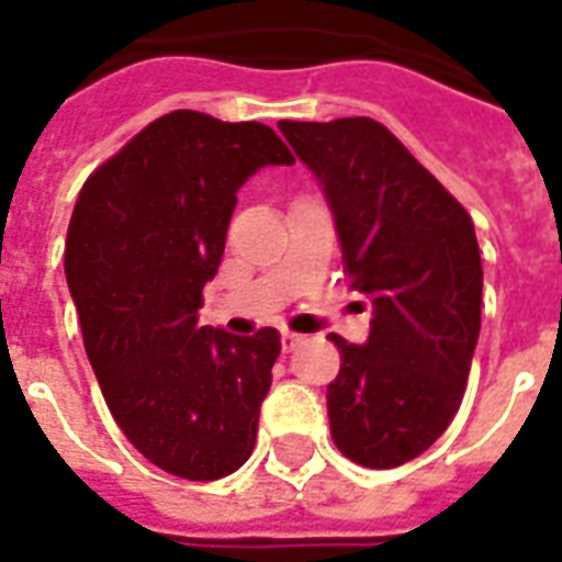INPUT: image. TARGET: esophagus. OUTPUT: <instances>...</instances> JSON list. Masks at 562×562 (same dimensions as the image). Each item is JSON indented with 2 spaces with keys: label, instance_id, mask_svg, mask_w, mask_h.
Here are the masks:
<instances>
[{
  "label": "esophagus",
  "instance_id": "esophagus-1",
  "mask_svg": "<svg viewBox=\"0 0 562 562\" xmlns=\"http://www.w3.org/2000/svg\"><path fill=\"white\" fill-rule=\"evenodd\" d=\"M282 353H291V350H297L300 345H303V336H297V333H282Z\"/></svg>",
  "mask_w": 562,
  "mask_h": 562
}]
</instances>
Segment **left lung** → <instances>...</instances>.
I'll return each instance as SVG.
<instances>
[{"label":"left lung","mask_w":562,"mask_h":562,"mask_svg":"<svg viewBox=\"0 0 562 562\" xmlns=\"http://www.w3.org/2000/svg\"><path fill=\"white\" fill-rule=\"evenodd\" d=\"M336 221L341 262L371 297L366 345L327 385L333 442L366 469H395L448 430L481 336L483 265L469 212L371 117L280 120Z\"/></svg>","instance_id":"obj_1"}]
</instances>
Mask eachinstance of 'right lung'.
Segmentation results:
<instances>
[{
    "label": "right lung",
    "mask_w": 562,
    "mask_h": 562,
    "mask_svg": "<svg viewBox=\"0 0 562 562\" xmlns=\"http://www.w3.org/2000/svg\"><path fill=\"white\" fill-rule=\"evenodd\" d=\"M294 165L265 123L200 111L153 120L79 191L64 273L102 397L158 469L217 481L247 462L280 333L200 327L238 188Z\"/></svg>",
    "instance_id": "obj_1"
}]
</instances>
